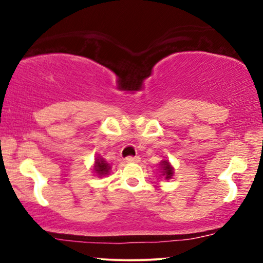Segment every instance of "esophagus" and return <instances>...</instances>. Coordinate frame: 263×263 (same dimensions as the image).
<instances>
[{"instance_id": "34e87169", "label": "esophagus", "mask_w": 263, "mask_h": 263, "mask_svg": "<svg viewBox=\"0 0 263 263\" xmlns=\"http://www.w3.org/2000/svg\"><path fill=\"white\" fill-rule=\"evenodd\" d=\"M140 158L139 157H128L125 158V163H139Z\"/></svg>"}]
</instances>
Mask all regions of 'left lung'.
<instances>
[{
    "mask_svg": "<svg viewBox=\"0 0 263 263\" xmlns=\"http://www.w3.org/2000/svg\"><path fill=\"white\" fill-rule=\"evenodd\" d=\"M158 171H159V176L165 181H168L174 177L175 174V168L172 166L170 161L167 159H163L159 163V167H158Z\"/></svg>",
    "mask_w": 263,
    "mask_h": 263,
    "instance_id": "1",
    "label": "left lung"
}]
</instances>
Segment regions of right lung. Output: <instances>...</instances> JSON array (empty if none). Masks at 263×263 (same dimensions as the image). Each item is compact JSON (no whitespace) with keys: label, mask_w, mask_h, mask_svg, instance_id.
<instances>
[{"label":"right lung","mask_w":263,"mask_h":263,"mask_svg":"<svg viewBox=\"0 0 263 263\" xmlns=\"http://www.w3.org/2000/svg\"><path fill=\"white\" fill-rule=\"evenodd\" d=\"M111 166L107 161L102 158L100 156L96 157L95 164H93V174H95L97 177H105L110 174Z\"/></svg>","instance_id":"right-lung-1"}]
</instances>
